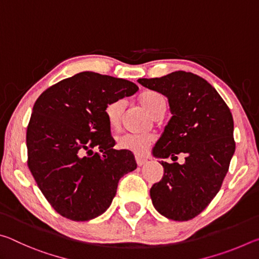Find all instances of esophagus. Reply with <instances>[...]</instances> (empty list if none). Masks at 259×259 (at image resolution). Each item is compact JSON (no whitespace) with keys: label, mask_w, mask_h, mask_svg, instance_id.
Wrapping results in <instances>:
<instances>
[{"label":"esophagus","mask_w":259,"mask_h":259,"mask_svg":"<svg viewBox=\"0 0 259 259\" xmlns=\"http://www.w3.org/2000/svg\"><path fill=\"white\" fill-rule=\"evenodd\" d=\"M136 162H137L138 165H144V164L147 163L148 160L146 159V157H144V156L136 155Z\"/></svg>","instance_id":"esophagus-1"}]
</instances>
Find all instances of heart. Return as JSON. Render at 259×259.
<instances>
[{
	"instance_id": "b5f03b06",
	"label": "heart",
	"mask_w": 259,
	"mask_h": 259,
	"mask_svg": "<svg viewBox=\"0 0 259 259\" xmlns=\"http://www.w3.org/2000/svg\"><path fill=\"white\" fill-rule=\"evenodd\" d=\"M140 104L144 109L150 114L154 119L156 114L161 112L162 109H165V99L162 95L154 93V91H148L144 94L139 99ZM125 102L122 99L114 100L107 104L105 108V116H106L107 122L112 129L116 130L120 128L122 114L124 112ZM154 143V138L148 135H137L125 133L120 135L116 138V145L121 150L130 151L136 154H143L145 153L148 147Z\"/></svg>"
}]
</instances>
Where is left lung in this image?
I'll use <instances>...</instances> for the list:
<instances>
[{
  "label": "left lung",
  "instance_id": "obj_1",
  "mask_svg": "<svg viewBox=\"0 0 259 259\" xmlns=\"http://www.w3.org/2000/svg\"><path fill=\"white\" fill-rule=\"evenodd\" d=\"M143 87L168 98L172 116L153 148L164 174L152 186L153 205L162 216L185 222L207 208L222 187L235 151L234 123L229 106L204 78L178 71L155 78H139Z\"/></svg>",
  "mask_w": 259,
  "mask_h": 259
}]
</instances>
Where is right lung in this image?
I'll list each match as a JSON object with an SVG mask.
<instances>
[{
	"label": "right lung",
	"mask_w": 259,
	"mask_h": 259,
	"mask_svg": "<svg viewBox=\"0 0 259 259\" xmlns=\"http://www.w3.org/2000/svg\"><path fill=\"white\" fill-rule=\"evenodd\" d=\"M137 91L128 80L82 72L56 83L35 102L26 134L28 168L63 217L84 222L100 216L120 178L137 168L133 153L113 148L105 116L107 104Z\"/></svg>",
	"instance_id": "1"
}]
</instances>
